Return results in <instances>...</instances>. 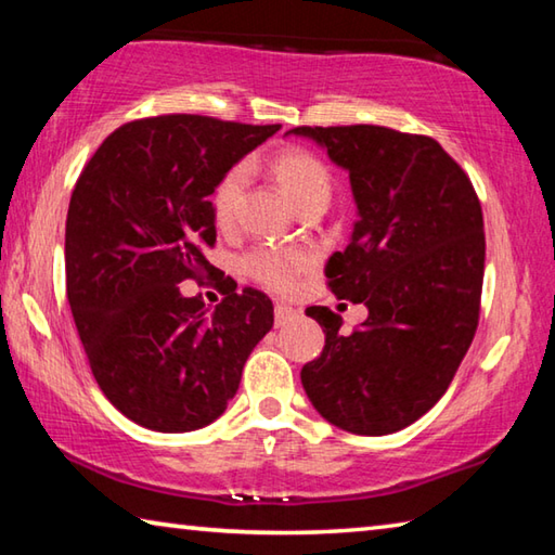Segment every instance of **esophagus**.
<instances>
[{
  "label": "esophagus",
  "instance_id": "34e87169",
  "mask_svg": "<svg viewBox=\"0 0 555 555\" xmlns=\"http://www.w3.org/2000/svg\"><path fill=\"white\" fill-rule=\"evenodd\" d=\"M298 318V311L296 308H291V306H284V304H276V308H274V321H276V325L281 327V325H286V323H291V321H296Z\"/></svg>",
  "mask_w": 555,
  "mask_h": 555
}]
</instances>
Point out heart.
<instances>
[{"label": "heart", "mask_w": 555, "mask_h": 555, "mask_svg": "<svg viewBox=\"0 0 555 555\" xmlns=\"http://www.w3.org/2000/svg\"><path fill=\"white\" fill-rule=\"evenodd\" d=\"M269 168L298 210L318 203L327 205V201H331V168L313 152H306V149L298 146L279 149L271 156ZM244 185H247V168L244 166L228 168L220 176V181L215 183L210 193V210L218 228L228 230L234 224ZM313 251L306 247H257L244 259V269L261 286L286 294V291L296 286V279L313 267Z\"/></svg>", "instance_id": "obj_1"}]
</instances>
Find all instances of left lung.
<instances>
[{
    "label": "left lung",
    "instance_id": "1",
    "mask_svg": "<svg viewBox=\"0 0 555 555\" xmlns=\"http://www.w3.org/2000/svg\"><path fill=\"white\" fill-rule=\"evenodd\" d=\"M350 171L360 220L325 267L337 298L367 306L343 333L325 306L306 313L325 331L304 364L308 399L333 426L387 436L443 397L480 321L485 224L473 183L436 139L377 125L296 127Z\"/></svg>",
    "mask_w": 555,
    "mask_h": 555
}]
</instances>
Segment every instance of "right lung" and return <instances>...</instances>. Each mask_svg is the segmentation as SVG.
<instances>
[{"instance_id":"obj_1","label":"right lung","mask_w":555,"mask_h":555,"mask_svg":"<svg viewBox=\"0 0 555 555\" xmlns=\"http://www.w3.org/2000/svg\"><path fill=\"white\" fill-rule=\"evenodd\" d=\"M281 125L162 115L121 125L73 188L65 288L90 370L112 406L158 434L212 424L240 389L249 352L274 325L257 288L208 313L178 284L220 279L210 193Z\"/></svg>"}]
</instances>
